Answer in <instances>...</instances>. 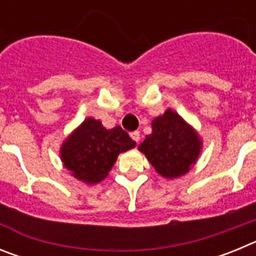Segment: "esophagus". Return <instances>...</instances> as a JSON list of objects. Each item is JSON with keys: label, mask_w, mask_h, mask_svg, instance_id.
<instances>
[{"label": "esophagus", "mask_w": 256, "mask_h": 256, "mask_svg": "<svg viewBox=\"0 0 256 256\" xmlns=\"http://www.w3.org/2000/svg\"><path fill=\"white\" fill-rule=\"evenodd\" d=\"M130 137H132L133 141H136V142H137V144H138L140 138H141V134H140L138 130H134V132L130 133Z\"/></svg>", "instance_id": "esophagus-1"}]
</instances>
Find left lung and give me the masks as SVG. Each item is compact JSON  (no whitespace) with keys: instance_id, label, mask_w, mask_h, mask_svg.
<instances>
[{"instance_id":"obj_1","label":"left lung","mask_w":256,"mask_h":256,"mask_svg":"<svg viewBox=\"0 0 256 256\" xmlns=\"http://www.w3.org/2000/svg\"><path fill=\"white\" fill-rule=\"evenodd\" d=\"M152 133L146 136L138 150L164 178H178L191 169L200 155L201 140L180 114L168 108L151 123Z\"/></svg>"}]
</instances>
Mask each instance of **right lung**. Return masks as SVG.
<instances>
[{
	"mask_svg": "<svg viewBox=\"0 0 256 256\" xmlns=\"http://www.w3.org/2000/svg\"><path fill=\"white\" fill-rule=\"evenodd\" d=\"M136 142L118 126L106 130L100 120L87 118L64 141L61 162L72 176L87 184L105 180L120 152L130 150Z\"/></svg>",
	"mask_w": 256,
	"mask_h": 256,
	"instance_id": "add662e5",
	"label": "right lung"
}]
</instances>
